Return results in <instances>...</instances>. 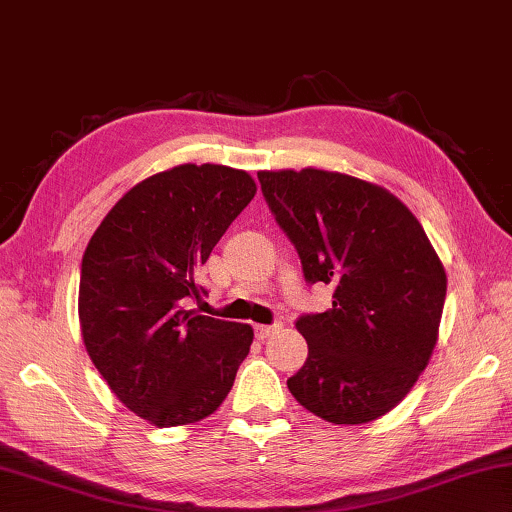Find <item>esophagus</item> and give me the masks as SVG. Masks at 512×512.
I'll return each mask as SVG.
<instances>
[{"mask_svg":"<svg viewBox=\"0 0 512 512\" xmlns=\"http://www.w3.org/2000/svg\"><path fill=\"white\" fill-rule=\"evenodd\" d=\"M280 329H282L280 324H273V327H264V324H257L255 336H257V340H266V338H271L273 333H277Z\"/></svg>","mask_w":512,"mask_h":512,"instance_id":"esophagus-1","label":"esophagus"}]
</instances>
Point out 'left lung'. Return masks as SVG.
Returning <instances> with one entry per match:
<instances>
[{
    "label": "left lung",
    "instance_id": "left-lung-1",
    "mask_svg": "<svg viewBox=\"0 0 512 512\" xmlns=\"http://www.w3.org/2000/svg\"><path fill=\"white\" fill-rule=\"evenodd\" d=\"M257 176L306 282L333 284L331 309L295 324L309 358L288 392L333 425L376 421L432 358L448 288L441 259L383 185L318 167Z\"/></svg>",
    "mask_w": 512,
    "mask_h": 512
}]
</instances>
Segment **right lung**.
<instances>
[{"mask_svg":"<svg viewBox=\"0 0 512 512\" xmlns=\"http://www.w3.org/2000/svg\"><path fill=\"white\" fill-rule=\"evenodd\" d=\"M244 170L185 163L118 199L82 257L78 318L85 349L129 412L156 427L217 412L253 345V327L185 309L199 268L255 197Z\"/></svg>","mask_w":512,"mask_h":512,"instance_id":"1","label":"right lung"}]
</instances>
